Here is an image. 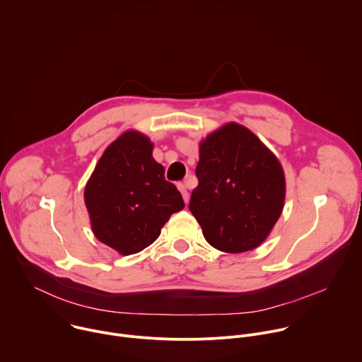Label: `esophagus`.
Returning <instances> with one entry per match:
<instances>
[{"mask_svg":"<svg viewBox=\"0 0 362 362\" xmlns=\"http://www.w3.org/2000/svg\"><path fill=\"white\" fill-rule=\"evenodd\" d=\"M178 189L181 191V194H182V198H184V201H185V204H188V201H189V194H188V189H187V187H185V184H182V182H180L178 185Z\"/></svg>","mask_w":362,"mask_h":362,"instance_id":"esophagus-1","label":"esophagus"}]
</instances>
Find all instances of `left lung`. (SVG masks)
<instances>
[{"label":"left lung","instance_id":"8db88e82","mask_svg":"<svg viewBox=\"0 0 362 362\" xmlns=\"http://www.w3.org/2000/svg\"><path fill=\"white\" fill-rule=\"evenodd\" d=\"M195 175L189 211L211 246L242 253L269 236L283 211L284 173L250 130L228 123L206 136Z\"/></svg>","mask_w":362,"mask_h":362}]
</instances>
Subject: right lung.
<instances>
[{"label": "right lung", "instance_id": "add662e5", "mask_svg": "<svg viewBox=\"0 0 362 362\" xmlns=\"http://www.w3.org/2000/svg\"><path fill=\"white\" fill-rule=\"evenodd\" d=\"M151 153L148 137L123 133L105 150L85 188L95 236L124 256L150 246L170 216L185 206Z\"/></svg>", "mask_w": 362, "mask_h": 362}]
</instances>
